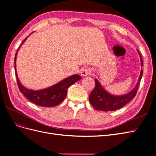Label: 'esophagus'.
Wrapping results in <instances>:
<instances>
[{"label": "esophagus", "mask_w": 156, "mask_h": 156, "mask_svg": "<svg viewBox=\"0 0 156 156\" xmlns=\"http://www.w3.org/2000/svg\"><path fill=\"white\" fill-rule=\"evenodd\" d=\"M82 76H87L88 75H90L91 73V69L88 68H84L82 69L81 72Z\"/></svg>", "instance_id": "esophagus-1"}]
</instances>
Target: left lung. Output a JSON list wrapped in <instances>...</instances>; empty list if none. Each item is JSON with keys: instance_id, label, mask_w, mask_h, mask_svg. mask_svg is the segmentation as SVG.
Listing matches in <instances>:
<instances>
[{"instance_id": "obj_1", "label": "left lung", "mask_w": 156, "mask_h": 156, "mask_svg": "<svg viewBox=\"0 0 156 156\" xmlns=\"http://www.w3.org/2000/svg\"><path fill=\"white\" fill-rule=\"evenodd\" d=\"M137 51L140 56L141 66H143V59L139 50ZM143 73V70H141L135 87L129 93L122 96H114L107 92L98 80L95 79V88L89 96L90 103L94 108L101 111H113L123 107L136 96Z\"/></svg>"}]
</instances>
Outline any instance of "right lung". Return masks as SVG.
I'll use <instances>...</instances> for the list:
<instances>
[{
	"instance_id": "obj_1",
	"label": "right lung",
	"mask_w": 156,
	"mask_h": 156,
	"mask_svg": "<svg viewBox=\"0 0 156 156\" xmlns=\"http://www.w3.org/2000/svg\"><path fill=\"white\" fill-rule=\"evenodd\" d=\"M27 39V37L23 42H25ZM23 42L22 44H23ZM18 50L17 51V53L15 55V59H14V62H15V73L18 87L20 88V92L28 100L34 103V104L37 105L42 107H53L58 105L64 101L66 96L68 88L75 82H77L81 79V77L80 75H74L63 79L62 81H61L53 86L43 90H32L28 89L22 85V84L20 82V80H19L17 77L16 64V56Z\"/></svg>"
}]
</instances>
